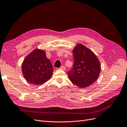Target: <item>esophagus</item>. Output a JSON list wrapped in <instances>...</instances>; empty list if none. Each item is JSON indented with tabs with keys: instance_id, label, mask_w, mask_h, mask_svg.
<instances>
[{
	"instance_id": "34e87169",
	"label": "esophagus",
	"mask_w": 127,
	"mask_h": 127,
	"mask_svg": "<svg viewBox=\"0 0 127 127\" xmlns=\"http://www.w3.org/2000/svg\"><path fill=\"white\" fill-rule=\"evenodd\" d=\"M60 68L63 69V70H65V68H65V67L63 65V66H61V67H60Z\"/></svg>"
}]
</instances>
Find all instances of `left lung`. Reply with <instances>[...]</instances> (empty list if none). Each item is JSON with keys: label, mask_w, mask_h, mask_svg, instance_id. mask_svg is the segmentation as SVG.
I'll use <instances>...</instances> for the list:
<instances>
[{"label": "left lung", "mask_w": 127, "mask_h": 127, "mask_svg": "<svg viewBox=\"0 0 127 127\" xmlns=\"http://www.w3.org/2000/svg\"><path fill=\"white\" fill-rule=\"evenodd\" d=\"M74 64L67 72L72 83L80 88L87 87L99 75L100 64L95 54L82 44H78L73 51Z\"/></svg>", "instance_id": "obj_1"}]
</instances>
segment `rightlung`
Returning a JSON list of instances; mask_svg holds the SVG:
<instances>
[{
  "label": "right lung",
  "mask_w": 127,
  "mask_h": 127,
  "mask_svg": "<svg viewBox=\"0 0 127 127\" xmlns=\"http://www.w3.org/2000/svg\"><path fill=\"white\" fill-rule=\"evenodd\" d=\"M23 75L31 84H43L51 78L53 68L50 60L46 58L45 52L35 50L27 56L22 65Z\"/></svg>",
  "instance_id": "1"
}]
</instances>
